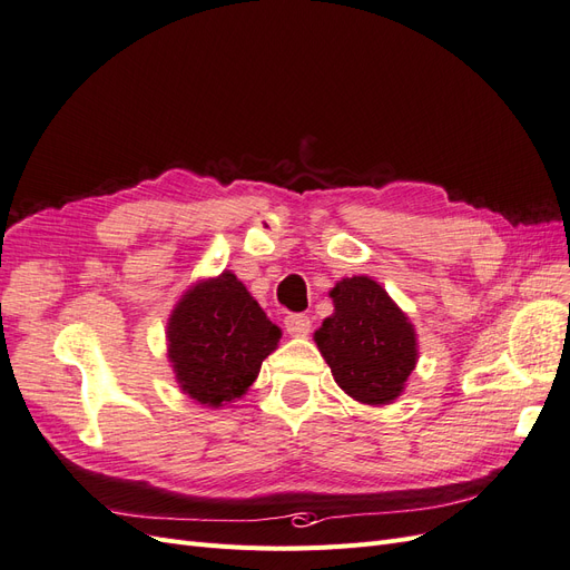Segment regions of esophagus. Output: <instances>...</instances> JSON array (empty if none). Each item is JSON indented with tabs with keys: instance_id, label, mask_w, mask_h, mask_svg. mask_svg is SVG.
<instances>
[{
	"instance_id": "obj_1",
	"label": "esophagus",
	"mask_w": 570,
	"mask_h": 570,
	"mask_svg": "<svg viewBox=\"0 0 570 570\" xmlns=\"http://www.w3.org/2000/svg\"><path fill=\"white\" fill-rule=\"evenodd\" d=\"M284 324H286V332L296 338L307 336V332H309V317H305V315H288L284 320Z\"/></svg>"
}]
</instances>
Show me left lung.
<instances>
[{
  "mask_svg": "<svg viewBox=\"0 0 570 570\" xmlns=\"http://www.w3.org/2000/svg\"><path fill=\"white\" fill-rule=\"evenodd\" d=\"M334 312L315 343L338 389L362 405H391L419 362L414 324L379 282L355 274L328 291Z\"/></svg>",
  "mask_w": 570,
  "mask_h": 570,
  "instance_id": "obj_1",
  "label": "left lung"
}]
</instances>
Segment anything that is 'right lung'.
<instances>
[{"label": "right lung", "instance_id": "right-lung-1", "mask_svg": "<svg viewBox=\"0 0 570 570\" xmlns=\"http://www.w3.org/2000/svg\"><path fill=\"white\" fill-rule=\"evenodd\" d=\"M279 338L282 328L229 269L181 293L165 328L179 391L208 410L242 400Z\"/></svg>", "mask_w": 570, "mask_h": 570}]
</instances>
